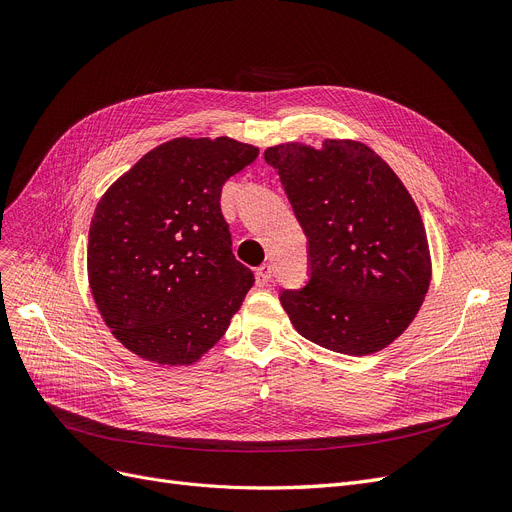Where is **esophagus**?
Here are the masks:
<instances>
[{
	"mask_svg": "<svg viewBox=\"0 0 512 512\" xmlns=\"http://www.w3.org/2000/svg\"><path fill=\"white\" fill-rule=\"evenodd\" d=\"M271 279H273V266L271 264L258 266V269H256V285L264 287V285H269Z\"/></svg>",
	"mask_w": 512,
	"mask_h": 512,
	"instance_id": "1",
	"label": "esophagus"
}]
</instances>
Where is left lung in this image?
I'll list each match as a JSON object with an SVG mask.
<instances>
[{
  "label": "left lung",
  "instance_id": "obj_1",
  "mask_svg": "<svg viewBox=\"0 0 512 512\" xmlns=\"http://www.w3.org/2000/svg\"><path fill=\"white\" fill-rule=\"evenodd\" d=\"M308 239L304 287L283 289L296 331L327 350L367 356L415 319L431 279L419 208L389 164L364 143L321 150L281 143L264 152Z\"/></svg>",
  "mask_w": 512,
  "mask_h": 512
}]
</instances>
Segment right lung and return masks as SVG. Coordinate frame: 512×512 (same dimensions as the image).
<instances>
[{
  "instance_id": "right-lung-1",
  "label": "right lung",
  "mask_w": 512,
  "mask_h": 512,
  "mask_svg": "<svg viewBox=\"0 0 512 512\" xmlns=\"http://www.w3.org/2000/svg\"><path fill=\"white\" fill-rule=\"evenodd\" d=\"M258 148L229 137L166 141L97 202L91 294L120 344L158 364H191L221 339L254 285L221 212L229 177Z\"/></svg>"
}]
</instances>
